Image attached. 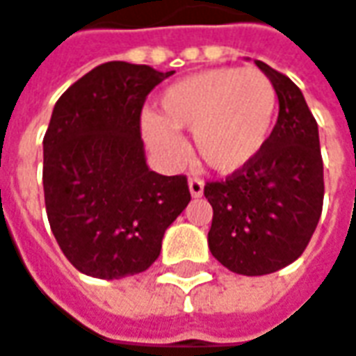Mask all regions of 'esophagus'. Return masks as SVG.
<instances>
[{
  "label": "esophagus",
  "instance_id": "34e87169",
  "mask_svg": "<svg viewBox=\"0 0 356 356\" xmlns=\"http://www.w3.org/2000/svg\"><path fill=\"white\" fill-rule=\"evenodd\" d=\"M188 188H190V194H192L194 198H200V196L204 194V182H202L200 178H196V176L188 178Z\"/></svg>",
  "mask_w": 356,
  "mask_h": 356
}]
</instances>
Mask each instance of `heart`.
<instances>
[{"instance_id":"heart-1","label":"heart","mask_w":356,"mask_h":356,"mask_svg":"<svg viewBox=\"0 0 356 356\" xmlns=\"http://www.w3.org/2000/svg\"><path fill=\"white\" fill-rule=\"evenodd\" d=\"M276 114L275 83L254 67H214L176 81L160 99V118H142L150 148L182 162L176 132H192L194 152L208 168L230 174L264 148Z\"/></svg>"}]
</instances>
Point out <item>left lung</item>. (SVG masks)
Instances as JSON below:
<instances>
[{"instance_id":"8db88e82","label":"left lung","mask_w":356,"mask_h":356,"mask_svg":"<svg viewBox=\"0 0 356 356\" xmlns=\"http://www.w3.org/2000/svg\"><path fill=\"white\" fill-rule=\"evenodd\" d=\"M275 83L278 120L264 148L222 182H208V248L228 270L262 276L289 266L311 242L323 212L325 180L318 126L302 92L264 62Z\"/></svg>"}]
</instances>
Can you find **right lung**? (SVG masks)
<instances>
[{
	"mask_svg": "<svg viewBox=\"0 0 356 356\" xmlns=\"http://www.w3.org/2000/svg\"><path fill=\"white\" fill-rule=\"evenodd\" d=\"M174 72L108 62L56 102L44 136L47 220L83 275L114 280L150 268L190 202L186 176L148 168L140 134L146 96Z\"/></svg>",
	"mask_w": 356,
	"mask_h": 356,
	"instance_id": "right-lung-1",
	"label": "right lung"
}]
</instances>
